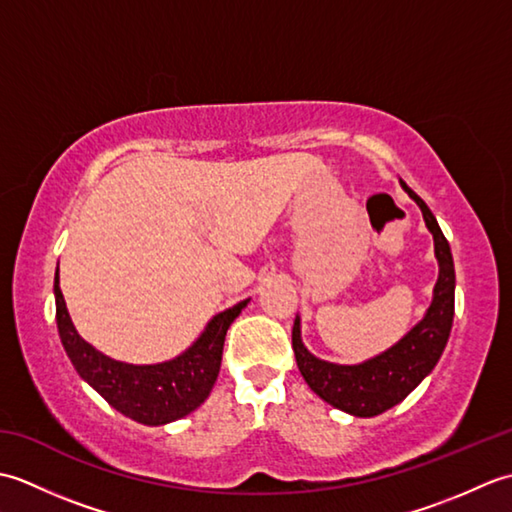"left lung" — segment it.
<instances>
[{
    "instance_id": "8db88e82",
    "label": "left lung",
    "mask_w": 512,
    "mask_h": 512,
    "mask_svg": "<svg viewBox=\"0 0 512 512\" xmlns=\"http://www.w3.org/2000/svg\"><path fill=\"white\" fill-rule=\"evenodd\" d=\"M400 187L420 206L424 224L433 235V253L440 268L431 306L424 317L398 343L356 365L330 363L314 356L301 341L299 314L292 328V350L303 380L328 405L356 418H374L405 400L438 365L453 325L455 268L451 246L440 231L436 215L420 195L413 193L402 180Z\"/></svg>"
}]
</instances>
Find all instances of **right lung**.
Returning <instances> with one entry per match:
<instances>
[{"label":"right lung","mask_w":512,"mask_h":512,"mask_svg":"<svg viewBox=\"0 0 512 512\" xmlns=\"http://www.w3.org/2000/svg\"><path fill=\"white\" fill-rule=\"evenodd\" d=\"M248 301L244 299L215 314L198 339L171 361L134 365L99 352L76 332L59 288V264L54 273L57 328L76 374L99 391L116 411L147 427H162L189 416L209 398L220 374L226 330L248 306Z\"/></svg>","instance_id":"obj_1"}]
</instances>
